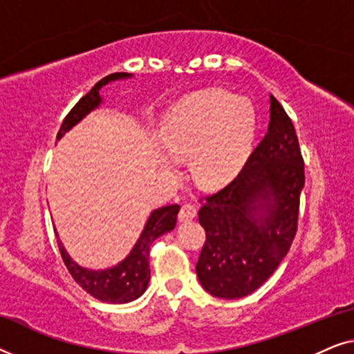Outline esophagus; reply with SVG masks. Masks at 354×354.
<instances>
[{
	"instance_id": "34e87169",
	"label": "esophagus",
	"mask_w": 354,
	"mask_h": 354,
	"mask_svg": "<svg viewBox=\"0 0 354 354\" xmlns=\"http://www.w3.org/2000/svg\"><path fill=\"white\" fill-rule=\"evenodd\" d=\"M195 216H196V207L193 206V205H183L182 207H180V212H178V221L180 222H187V221H192V219H195Z\"/></svg>"
}]
</instances>
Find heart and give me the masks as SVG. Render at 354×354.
<instances>
[{"label": "heart", "instance_id": "heart-1", "mask_svg": "<svg viewBox=\"0 0 354 354\" xmlns=\"http://www.w3.org/2000/svg\"><path fill=\"white\" fill-rule=\"evenodd\" d=\"M256 109L250 100L225 90L183 96L164 115L159 140L169 154L190 161L193 180L203 188L229 183L243 166L253 145ZM159 166L176 176V161L159 154Z\"/></svg>", "mask_w": 354, "mask_h": 354}]
</instances>
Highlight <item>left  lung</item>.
Listing matches in <instances>:
<instances>
[{"mask_svg":"<svg viewBox=\"0 0 354 354\" xmlns=\"http://www.w3.org/2000/svg\"><path fill=\"white\" fill-rule=\"evenodd\" d=\"M268 133L241 172L198 212L206 243L196 263L201 287L236 299L258 290L297 234L304 164L293 122L272 95Z\"/></svg>","mask_w":354,"mask_h":354,"instance_id":"1","label":"left lung"}]
</instances>
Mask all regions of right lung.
Instances as JSON below:
<instances>
[{
  "label": "right lung",
  "instance_id": "right-lung-1",
  "mask_svg": "<svg viewBox=\"0 0 354 354\" xmlns=\"http://www.w3.org/2000/svg\"><path fill=\"white\" fill-rule=\"evenodd\" d=\"M133 74L127 72H115L104 79H101L98 84H95L85 96H82L71 113L66 115L59 132H57V140H61L64 135L75 127L77 124L82 122L91 111L98 109L103 104V86L109 85L111 82L115 80H127L132 79ZM180 211L178 205L162 206L158 209L151 211L148 216L145 227L140 234L138 240L135 241L133 248L125 256L122 261L113 268L106 269H88L75 263L72 256L67 253V250L59 240V234L55 229L57 236V246H59L62 261L66 268L77 283L90 293L91 297L104 303H130L137 299L145 293L149 282V248L151 243L159 236L174 230L177 222V214Z\"/></svg>",
  "mask_w": 354,
  "mask_h": 354
}]
</instances>
